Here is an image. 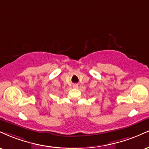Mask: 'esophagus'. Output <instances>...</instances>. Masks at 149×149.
<instances>
[{
    "mask_svg": "<svg viewBox=\"0 0 149 149\" xmlns=\"http://www.w3.org/2000/svg\"><path fill=\"white\" fill-rule=\"evenodd\" d=\"M73 88H78V84H73Z\"/></svg>",
    "mask_w": 149,
    "mask_h": 149,
    "instance_id": "esophagus-1",
    "label": "esophagus"
}]
</instances>
